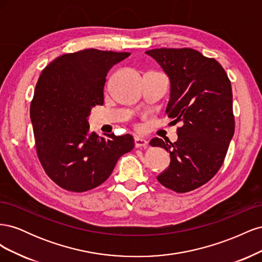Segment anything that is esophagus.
Segmentation results:
<instances>
[{"mask_svg": "<svg viewBox=\"0 0 262 262\" xmlns=\"http://www.w3.org/2000/svg\"><path fill=\"white\" fill-rule=\"evenodd\" d=\"M134 145H136V147H144V148H146L147 145H148V142L144 138L136 137V138H134Z\"/></svg>", "mask_w": 262, "mask_h": 262, "instance_id": "1", "label": "esophagus"}]
</instances>
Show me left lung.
I'll use <instances>...</instances> for the list:
<instances>
[{
  "label": "left lung",
  "instance_id": "8db88e82",
  "mask_svg": "<svg viewBox=\"0 0 262 262\" xmlns=\"http://www.w3.org/2000/svg\"><path fill=\"white\" fill-rule=\"evenodd\" d=\"M170 82L166 114L181 122L178 140L154 138L152 146L170 154L167 169L157 176L178 193L191 191L219 171L235 131L231 81L220 63L193 49L161 48L145 52Z\"/></svg>",
  "mask_w": 262,
  "mask_h": 262
}]
</instances>
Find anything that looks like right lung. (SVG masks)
I'll return each mask as SVG.
<instances>
[{
  "label": "right lung",
  "mask_w": 262,
  "mask_h": 262,
  "mask_svg": "<svg viewBox=\"0 0 262 262\" xmlns=\"http://www.w3.org/2000/svg\"><path fill=\"white\" fill-rule=\"evenodd\" d=\"M129 52L85 49L62 54L39 77L30 104L37 155L55 184L73 192L98 187L120 156L134 147L130 134L99 138L89 117L104 104L106 76Z\"/></svg>",
  "instance_id": "add662e5"
}]
</instances>
